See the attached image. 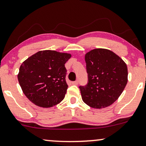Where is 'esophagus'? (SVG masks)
<instances>
[{
	"label": "esophagus",
	"mask_w": 146,
	"mask_h": 146,
	"mask_svg": "<svg viewBox=\"0 0 146 146\" xmlns=\"http://www.w3.org/2000/svg\"><path fill=\"white\" fill-rule=\"evenodd\" d=\"M72 84H74V85H77L78 84V80L74 81V82H72Z\"/></svg>",
	"instance_id": "esophagus-1"
}]
</instances>
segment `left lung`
Returning <instances> with one entry per match:
<instances>
[{
    "instance_id": "1",
    "label": "left lung",
    "mask_w": 146,
    "mask_h": 146,
    "mask_svg": "<svg viewBox=\"0 0 146 146\" xmlns=\"http://www.w3.org/2000/svg\"><path fill=\"white\" fill-rule=\"evenodd\" d=\"M88 82L80 86L82 101L90 107L103 109L118 99L127 83V66L112 51L96 48L85 54Z\"/></svg>"
}]
</instances>
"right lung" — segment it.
Segmentation results:
<instances>
[{"mask_svg": "<svg viewBox=\"0 0 146 146\" xmlns=\"http://www.w3.org/2000/svg\"><path fill=\"white\" fill-rule=\"evenodd\" d=\"M71 56L68 53L43 50L23 62L17 78L30 101L40 107L49 108L64 99L68 87L64 64Z\"/></svg>", "mask_w": 146, "mask_h": 146, "instance_id": "right-lung-1", "label": "right lung"}]
</instances>
